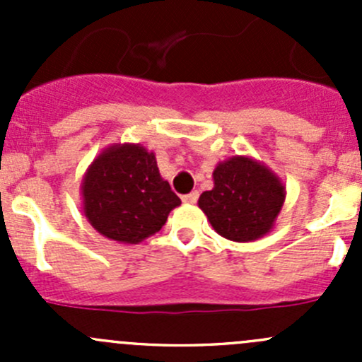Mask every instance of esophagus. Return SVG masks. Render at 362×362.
<instances>
[{
    "label": "esophagus",
    "mask_w": 362,
    "mask_h": 362,
    "mask_svg": "<svg viewBox=\"0 0 362 362\" xmlns=\"http://www.w3.org/2000/svg\"><path fill=\"white\" fill-rule=\"evenodd\" d=\"M198 198H199V192L198 191H192L191 194L182 196V202L187 203V204H194L196 202H198Z\"/></svg>",
    "instance_id": "34e87169"
}]
</instances>
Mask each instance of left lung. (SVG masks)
I'll return each instance as SVG.
<instances>
[{
    "instance_id": "left-lung-1",
    "label": "left lung",
    "mask_w": 362,
    "mask_h": 362,
    "mask_svg": "<svg viewBox=\"0 0 362 362\" xmlns=\"http://www.w3.org/2000/svg\"><path fill=\"white\" fill-rule=\"evenodd\" d=\"M286 194L282 178L264 163L233 156L215 166L214 189L199 196L198 206L218 235L247 243L275 228Z\"/></svg>"
}]
</instances>
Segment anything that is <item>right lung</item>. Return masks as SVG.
<instances>
[{
  "label": "right lung",
  "instance_id": "right-lung-1",
  "mask_svg": "<svg viewBox=\"0 0 362 362\" xmlns=\"http://www.w3.org/2000/svg\"><path fill=\"white\" fill-rule=\"evenodd\" d=\"M82 210L105 238L136 245L156 235L180 198L160 177L154 152L112 144L94 158L80 184Z\"/></svg>",
  "mask_w": 362,
  "mask_h": 362
}]
</instances>
